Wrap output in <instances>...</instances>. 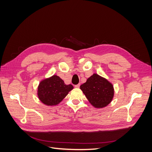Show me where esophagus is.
<instances>
[{
    "label": "esophagus",
    "mask_w": 152,
    "mask_h": 152,
    "mask_svg": "<svg viewBox=\"0 0 152 152\" xmlns=\"http://www.w3.org/2000/svg\"><path fill=\"white\" fill-rule=\"evenodd\" d=\"M80 86V84H77V85H75V88H79Z\"/></svg>",
    "instance_id": "1"
}]
</instances>
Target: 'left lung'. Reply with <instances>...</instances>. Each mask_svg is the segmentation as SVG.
Listing matches in <instances>:
<instances>
[{"label": "left lung", "mask_w": 152, "mask_h": 152, "mask_svg": "<svg viewBox=\"0 0 152 152\" xmlns=\"http://www.w3.org/2000/svg\"><path fill=\"white\" fill-rule=\"evenodd\" d=\"M80 88L89 102L96 108L107 107L111 103L114 96L112 84L96 73L88 78Z\"/></svg>", "instance_id": "8db88e82"}]
</instances>
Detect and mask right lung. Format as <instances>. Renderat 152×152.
I'll return each instance as SVG.
<instances>
[{"label": "right lung", "mask_w": 152, "mask_h": 152, "mask_svg": "<svg viewBox=\"0 0 152 152\" xmlns=\"http://www.w3.org/2000/svg\"><path fill=\"white\" fill-rule=\"evenodd\" d=\"M73 89L71 84L66 85L60 77L54 75L40 81L37 96L42 103L48 106L57 105Z\"/></svg>", "instance_id": "obj_1"}]
</instances>
